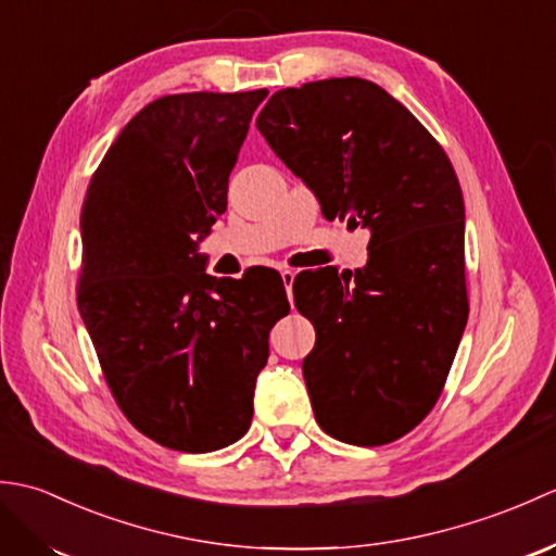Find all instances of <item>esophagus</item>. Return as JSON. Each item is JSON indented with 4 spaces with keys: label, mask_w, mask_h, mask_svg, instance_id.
I'll return each instance as SVG.
<instances>
[{
    "label": "esophagus",
    "mask_w": 556,
    "mask_h": 556,
    "mask_svg": "<svg viewBox=\"0 0 556 556\" xmlns=\"http://www.w3.org/2000/svg\"><path fill=\"white\" fill-rule=\"evenodd\" d=\"M293 279H296V271L293 269H289V267H285L281 269V281H285V287H287V296H289V301H291V287H293Z\"/></svg>",
    "instance_id": "esophagus-1"
}]
</instances>
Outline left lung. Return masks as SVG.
<instances>
[{
    "mask_svg": "<svg viewBox=\"0 0 556 556\" xmlns=\"http://www.w3.org/2000/svg\"><path fill=\"white\" fill-rule=\"evenodd\" d=\"M255 126L327 219L370 231L365 267L293 281L315 327L303 358L315 420L346 444L394 442L437 404L468 320L456 172L428 128L365 78L279 90Z\"/></svg>",
    "mask_w": 556,
    "mask_h": 556,
    "instance_id": "8db88e82",
    "label": "left lung"
}]
</instances>
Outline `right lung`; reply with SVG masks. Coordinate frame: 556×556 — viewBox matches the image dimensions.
I'll use <instances>...</instances> for the list:
<instances>
[{"label": "right lung", "mask_w": 556, "mask_h": 556, "mask_svg": "<svg viewBox=\"0 0 556 556\" xmlns=\"http://www.w3.org/2000/svg\"><path fill=\"white\" fill-rule=\"evenodd\" d=\"M267 90L181 92L124 126L80 212L78 311L136 430L205 454L251 428L267 337L289 313L267 269L217 279L198 253Z\"/></svg>", "instance_id": "1"}]
</instances>
